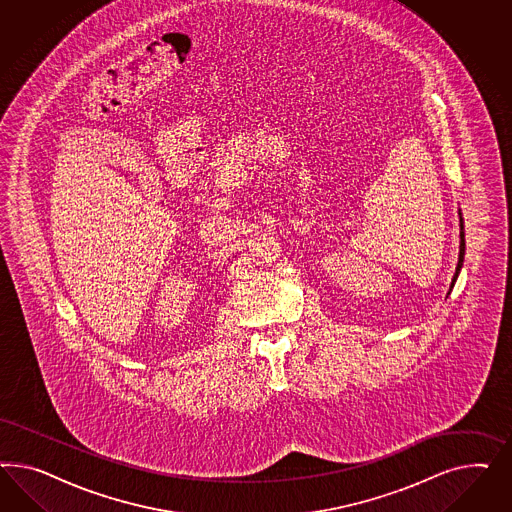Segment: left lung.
<instances>
[{
    "mask_svg": "<svg viewBox=\"0 0 512 512\" xmlns=\"http://www.w3.org/2000/svg\"><path fill=\"white\" fill-rule=\"evenodd\" d=\"M460 214V212H458ZM464 255H465V234H464V219H462V214H460V255H458V266H456V272H454V278H452V283H450V291H452V287H454V283H456V279L460 276V270H462V264H464ZM447 293V295H450Z\"/></svg>",
    "mask_w": 512,
    "mask_h": 512,
    "instance_id": "obj_1",
    "label": "left lung"
}]
</instances>
